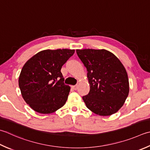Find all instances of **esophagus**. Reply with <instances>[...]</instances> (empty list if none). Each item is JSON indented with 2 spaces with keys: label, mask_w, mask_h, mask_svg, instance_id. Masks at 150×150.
<instances>
[{
  "label": "esophagus",
  "mask_w": 150,
  "mask_h": 150,
  "mask_svg": "<svg viewBox=\"0 0 150 150\" xmlns=\"http://www.w3.org/2000/svg\"><path fill=\"white\" fill-rule=\"evenodd\" d=\"M71 87H72V88L73 90H77V88H78V85L77 84V85H75V86H72Z\"/></svg>",
  "instance_id": "1"
}]
</instances>
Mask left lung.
Masks as SVG:
<instances>
[{
    "mask_svg": "<svg viewBox=\"0 0 150 150\" xmlns=\"http://www.w3.org/2000/svg\"><path fill=\"white\" fill-rule=\"evenodd\" d=\"M76 52L88 71L90 90L83 97L87 108L99 116L116 113L124 104L129 91L124 66L107 50L77 49Z\"/></svg>",
    "mask_w": 150,
    "mask_h": 150,
    "instance_id": "left-lung-1",
    "label": "left lung"
}]
</instances>
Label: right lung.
Listing matches in <instances>:
<instances>
[{"instance_id":"right-lung-1","label":"right lung","mask_w":150,"mask_h":150,"mask_svg":"<svg viewBox=\"0 0 150 150\" xmlns=\"http://www.w3.org/2000/svg\"><path fill=\"white\" fill-rule=\"evenodd\" d=\"M75 50H44L33 56L23 67L19 86L25 102L41 114H51L63 107L70 87L64 84L62 67Z\"/></svg>"}]
</instances>
